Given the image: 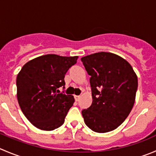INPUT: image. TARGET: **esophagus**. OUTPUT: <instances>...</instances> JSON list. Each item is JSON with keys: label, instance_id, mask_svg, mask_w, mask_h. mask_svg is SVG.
<instances>
[{"label": "esophagus", "instance_id": "1", "mask_svg": "<svg viewBox=\"0 0 156 156\" xmlns=\"http://www.w3.org/2000/svg\"><path fill=\"white\" fill-rule=\"evenodd\" d=\"M74 98H75V100L76 101H78L80 100V98H81V96H78V95H75L74 96Z\"/></svg>", "mask_w": 156, "mask_h": 156}]
</instances>
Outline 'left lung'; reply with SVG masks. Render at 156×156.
Segmentation results:
<instances>
[{
  "instance_id": "1",
  "label": "left lung",
  "mask_w": 156,
  "mask_h": 156,
  "mask_svg": "<svg viewBox=\"0 0 156 156\" xmlns=\"http://www.w3.org/2000/svg\"><path fill=\"white\" fill-rule=\"evenodd\" d=\"M90 76L92 104L81 111L85 124L97 133L118 127L130 113L138 87L132 66L124 58L101 52L81 58Z\"/></svg>"
}]
</instances>
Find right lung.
<instances>
[{
    "instance_id": "add662e5",
    "label": "right lung",
    "mask_w": 156,
    "mask_h": 156,
    "mask_svg": "<svg viewBox=\"0 0 156 156\" xmlns=\"http://www.w3.org/2000/svg\"><path fill=\"white\" fill-rule=\"evenodd\" d=\"M78 56L48 54L26 63L16 77L17 100L27 120L43 130H53L64 123L75 99L59 93L65 75Z\"/></svg>"
}]
</instances>
